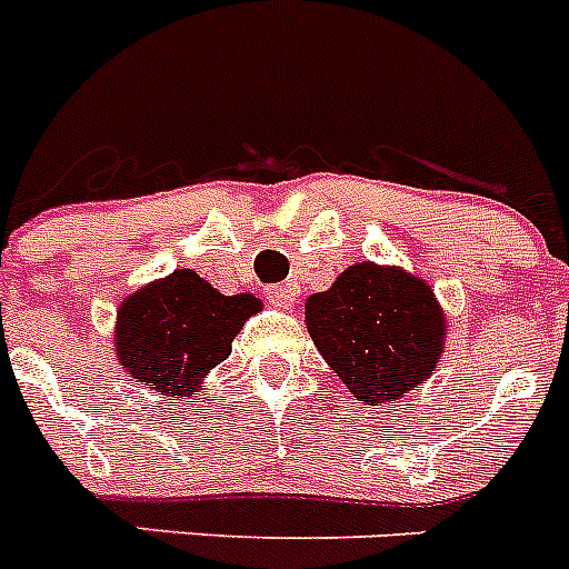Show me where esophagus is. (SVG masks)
Returning <instances> with one entry per match:
<instances>
[{
    "label": "esophagus",
    "mask_w": 569,
    "mask_h": 569,
    "mask_svg": "<svg viewBox=\"0 0 569 569\" xmlns=\"http://www.w3.org/2000/svg\"><path fill=\"white\" fill-rule=\"evenodd\" d=\"M264 293H268V299L273 301L276 308L288 310V308H293L296 296H299V288H296V284H290V281H284V284H270Z\"/></svg>",
    "instance_id": "esophagus-1"
}]
</instances>
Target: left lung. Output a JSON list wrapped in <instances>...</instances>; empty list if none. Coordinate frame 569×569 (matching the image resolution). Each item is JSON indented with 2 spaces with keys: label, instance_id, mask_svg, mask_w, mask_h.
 <instances>
[{
  "label": "left lung",
  "instance_id": "obj_1",
  "mask_svg": "<svg viewBox=\"0 0 569 569\" xmlns=\"http://www.w3.org/2000/svg\"><path fill=\"white\" fill-rule=\"evenodd\" d=\"M305 321L347 390L376 407L425 385L447 339L430 284L373 261L350 264L333 288L310 296Z\"/></svg>",
  "mask_w": 569,
  "mask_h": 569
}]
</instances>
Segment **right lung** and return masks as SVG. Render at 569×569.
<instances>
[{
  "label": "right lung",
  "mask_w": 569,
  "mask_h": 569,
  "mask_svg": "<svg viewBox=\"0 0 569 569\" xmlns=\"http://www.w3.org/2000/svg\"><path fill=\"white\" fill-rule=\"evenodd\" d=\"M256 310V296H224L196 270H173L122 301L116 359L156 393H196L204 376L228 359L236 333Z\"/></svg>",
  "instance_id": "right-lung-1"
}]
</instances>
